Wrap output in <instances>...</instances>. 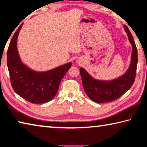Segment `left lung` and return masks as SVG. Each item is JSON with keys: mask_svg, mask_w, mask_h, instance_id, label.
<instances>
[{"mask_svg": "<svg viewBox=\"0 0 147 147\" xmlns=\"http://www.w3.org/2000/svg\"><path fill=\"white\" fill-rule=\"evenodd\" d=\"M124 28L132 46V51L130 64L123 75L112 80H99L94 78L84 68L79 69L84 90L94 102L102 103L117 100L127 92L134 82L138 61V50L128 28L124 25Z\"/></svg>", "mask_w": 147, "mask_h": 147, "instance_id": "1", "label": "left lung"}]
</instances>
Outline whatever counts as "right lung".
Instances as JSON below:
<instances>
[{
	"mask_svg": "<svg viewBox=\"0 0 147 147\" xmlns=\"http://www.w3.org/2000/svg\"><path fill=\"white\" fill-rule=\"evenodd\" d=\"M23 23L14 33L7 52V66L11 84L19 96L32 103L49 102L57 91L66 72L71 68V62L45 71L33 70L21 61L17 47L19 33Z\"/></svg>",
	"mask_w": 147,
	"mask_h": 147,
	"instance_id": "obj_1",
	"label": "right lung"
}]
</instances>
